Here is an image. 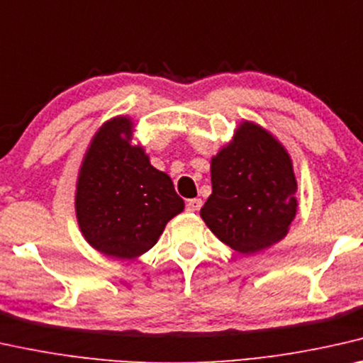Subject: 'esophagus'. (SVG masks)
<instances>
[{
  "mask_svg": "<svg viewBox=\"0 0 363 363\" xmlns=\"http://www.w3.org/2000/svg\"><path fill=\"white\" fill-rule=\"evenodd\" d=\"M200 207H202V200L200 199H191V200H187V203H186L187 212H199Z\"/></svg>",
  "mask_w": 363,
  "mask_h": 363,
  "instance_id": "34e87169",
  "label": "esophagus"
}]
</instances>
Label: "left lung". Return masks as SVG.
Returning <instances> with one entry per match:
<instances>
[{
    "mask_svg": "<svg viewBox=\"0 0 363 363\" xmlns=\"http://www.w3.org/2000/svg\"><path fill=\"white\" fill-rule=\"evenodd\" d=\"M212 194L200 216L221 242L240 254L284 240L296 215L298 189L289 151L256 122L241 121L210 161Z\"/></svg>",
    "mask_w": 363,
    "mask_h": 363,
    "instance_id": "left-lung-1",
    "label": "left lung"
}]
</instances>
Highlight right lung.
Here are the masks:
<instances>
[{
	"label": "right lung",
	"instance_id": "right-lung-1",
	"mask_svg": "<svg viewBox=\"0 0 363 363\" xmlns=\"http://www.w3.org/2000/svg\"><path fill=\"white\" fill-rule=\"evenodd\" d=\"M135 123L117 116L102 123L81 161L74 210L84 240L116 259H135L156 245L184 210L166 172L133 143Z\"/></svg>",
	"mask_w": 363,
	"mask_h": 363
}]
</instances>
